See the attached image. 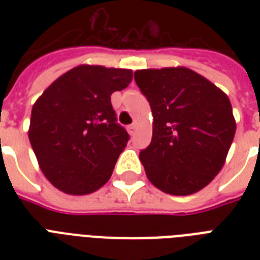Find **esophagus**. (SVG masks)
Here are the masks:
<instances>
[{
  "mask_svg": "<svg viewBox=\"0 0 260 260\" xmlns=\"http://www.w3.org/2000/svg\"><path fill=\"white\" fill-rule=\"evenodd\" d=\"M128 132H129L131 135H134L135 134V131H136V124H131V125H128Z\"/></svg>",
  "mask_w": 260,
  "mask_h": 260,
  "instance_id": "34e87169",
  "label": "esophagus"
}]
</instances>
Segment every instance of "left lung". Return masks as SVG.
Here are the masks:
<instances>
[{
  "instance_id": "1",
  "label": "left lung",
  "mask_w": 260,
  "mask_h": 260,
  "mask_svg": "<svg viewBox=\"0 0 260 260\" xmlns=\"http://www.w3.org/2000/svg\"><path fill=\"white\" fill-rule=\"evenodd\" d=\"M135 81L154 117L152 140L139 155L147 178L173 196L204 189L224 166L236 131L228 95L186 67L138 70Z\"/></svg>"
}]
</instances>
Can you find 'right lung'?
<instances>
[{
    "mask_svg": "<svg viewBox=\"0 0 260 260\" xmlns=\"http://www.w3.org/2000/svg\"><path fill=\"white\" fill-rule=\"evenodd\" d=\"M131 81L132 70L81 64L35 102L28 136L43 174L56 189L83 196L109 181L129 140L110 95Z\"/></svg>",
    "mask_w": 260,
    "mask_h": 260,
    "instance_id": "obj_1",
    "label": "right lung"
}]
</instances>
